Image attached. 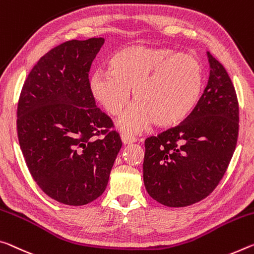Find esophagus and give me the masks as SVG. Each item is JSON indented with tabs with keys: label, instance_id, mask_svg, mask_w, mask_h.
Returning <instances> with one entry per match:
<instances>
[{
	"label": "esophagus",
	"instance_id": "esophagus-1",
	"mask_svg": "<svg viewBox=\"0 0 254 254\" xmlns=\"http://www.w3.org/2000/svg\"><path fill=\"white\" fill-rule=\"evenodd\" d=\"M121 139H122L124 144H130L136 141L135 136L133 134L128 133V132H122V133H121Z\"/></svg>",
	"mask_w": 254,
	"mask_h": 254
}]
</instances>
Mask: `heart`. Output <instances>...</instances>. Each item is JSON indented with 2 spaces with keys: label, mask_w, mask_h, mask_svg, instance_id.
<instances>
[{
  "label": "heart",
  "mask_w": 254,
  "mask_h": 254,
  "mask_svg": "<svg viewBox=\"0 0 254 254\" xmlns=\"http://www.w3.org/2000/svg\"><path fill=\"white\" fill-rule=\"evenodd\" d=\"M91 94L108 114L119 115L131 98L135 100L120 119V127L141 131L154 122L170 128L190 116L202 96L204 72L198 58L175 53L167 47L132 45L111 59L108 72L90 76Z\"/></svg>",
  "instance_id": "1"
}]
</instances>
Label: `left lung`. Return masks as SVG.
Listing matches in <instances>:
<instances>
[{"mask_svg": "<svg viewBox=\"0 0 254 254\" xmlns=\"http://www.w3.org/2000/svg\"><path fill=\"white\" fill-rule=\"evenodd\" d=\"M210 75L198 106L178 127L144 141L143 182L152 199L185 207L223 179L239 136V102L227 71L208 52Z\"/></svg>", "mask_w": 254, "mask_h": 254, "instance_id": "left-lung-1", "label": "left lung"}]
</instances>
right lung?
<instances>
[{
	"instance_id": "add662e5",
	"label": "right lung",
	"mask_w": 254,
	"mask_h": 254,
	"mask_svg": "<svg viewBox=\"0 0 254 254\" xmlns=\"http://www.w3.org/2000/svg\"><path fill=\"white\" fill-rule=\"evenodd\" d=\"M104 38L67 40L39 59L23 83L17 132L28 170L48 196L69 206L97 199L122 141L96 107L91 64Z\"/></svg>"
}]
</instances>
